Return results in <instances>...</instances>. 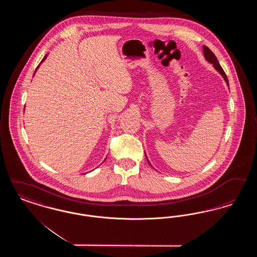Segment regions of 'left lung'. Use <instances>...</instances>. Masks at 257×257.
<instances>
[{"label":"left lung","mask_w":257,"mask_h":257,"mask_svg":"<svg viewBox=\"0 0 257 257\" xmlns=\"http://www.w3.org/2000/svg\"><path fill=\"white\" fill-rule=\"evenodd\" d=\"M203 54H204V57H205L206 61L214 65V67H215V68L219 71V73L223 77V79H224V81L226 82L227 86H229V84H228V79H227V77H226V74L223 71V69L221 68V66H220V63H219V61L217 60V58H216V56L214 55V53H213L211 50L209 49L207 46H203ZM146 156H147V155H146ZM147 162L149 163L148 160H147Z\"/></svg>","instance_id":"left-lung-1"}]
</instances>
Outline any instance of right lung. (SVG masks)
<instances>
[{
    "label": "right lung",
    "mask_w": 257,
    "mask_h": 257,
    "mask_svg": "<svg viewBox=\"0 0 257 257\" xmlns=\"http://www.w3.org/2000/svg\"><path fill=\"white\" fill-rule=\"evenodd\" d=\"M46 57H47V55H46V56H45V57H44V58H43V60H42V61H41V62H42V61H44V60H45V59H46ZM41 62H40V63H41ZM38 67H39V65H38V66H37V68H38ZM36 71H37V70H36Z\"/></svg>",
    "instance_id": "right-lung-1"
}]
</instances>
